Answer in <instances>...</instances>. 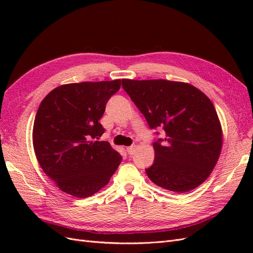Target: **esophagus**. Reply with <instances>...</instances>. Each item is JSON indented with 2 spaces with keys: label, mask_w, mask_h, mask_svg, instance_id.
I'll return each mask as SVG.
<instances>
[{
  "label": "esophagus",
  "mask_w": 253,
  "mask_h": 253,
  "mask_svg": "<svg viewBox=\"0 0 253 253\" xmlns=\"http://www.w3.org/2000/svg\"><path fill=\"white\" fill-rule=\"evenodd\" d=\"M135 150H136V145H131V147H127L126 148V151H127V153H128L129 155L133 154V153L135 152Z\"/></svg>",
  "instance_id": "obj_1"
}]
</instances>
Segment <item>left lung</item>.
Segmentation results:
<instances>
[{
  "instance_id": "1",
  "label": "left lung",
  "mask_w": 253,
  "mask_h": 253,
  "mask_svg": "<svg viewBox=\"0 0 253 253\" xmlns=\"http://www.w3.org/2000/svg\"><path fill=\"white\" fill-rule=\"evenodd\" d=\"M122 87L151 128L165 138L153 143L154 164L145 170L155 185L185 193L209 177L223 145V132L210 99L189 83L122 79Z\"/></svg>"
}]
</instances>
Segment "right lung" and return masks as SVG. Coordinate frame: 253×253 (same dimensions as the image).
Here are the masks:
<instances>
[{"mask_svg":"<svg viewBox=\"0 0 253 253\" xmlns=\"http://www.w3.org/2000/svg\"><path fill=\"white\" fill-rule=\"evenodd\" d=\"M120 79L70 83L52 89L38 109L33 143L42 170L63 192L84 198L108 185L121 156L98 141L106 102Z\"/></svg>","mask_w":253,"mask_h":253,"instance_id":"obj_1","label":"right lung"}]
</instances>
